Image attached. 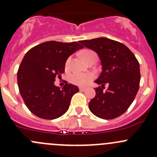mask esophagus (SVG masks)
<instances>
[{"label": "esophagus", "instance_id": "1", "mask_svg": "<svg viewBox=\"0 0 157 157\" xmlns=\"http://www.w3.org/2000/svg\"><path fill=\"white\" fill-rule=\"evenodd\" d=\"M79 90H80V91L83 92V91H85V90H86V88H85V87H80V88H79Z\"/></svg>", "mask_w": 157, "mask_h": 157}]
</instances>
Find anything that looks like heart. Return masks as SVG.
Masks as SVG:
<instances>
[{
  "label": "heart",
  "mask_w": 157,
  "mask_h": 157,
  "mask_svg": "<svg viewBox=\"0 0 157 157\" xmlns=\"http://www.w3.org/2000/svg\"><path fill=\"white\" fill-rule=\"evenodd\" d=\"M81 55L83 59L86 61H89L91 58H96V54L92 50H84L81 52ZM71 58H68L65 62V68L68 69ZM70 81L75 85L78 86H84L87 84L89 82L91 81L93 79V75L90 73H78L76 72L71 74L69 77Z\"/></svg>",
  "instance_id": "b5f03b06"
}]
</instances>
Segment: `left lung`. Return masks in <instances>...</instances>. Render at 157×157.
<instances>
[{"label":"left lung","instance_id":"8db88e82","mask_svg":"<svg viewBox=\"0 0 157 157\" xmlns=\"http://www.w3.org/2000/svg\"><path fill=\"white\" fill-rule=\"evenodd\" d=\"M82 46L99 55L102 71L95 81L96 96L89 102L92 113L102 119H113L124 114L139 90L140 65L134 54L124 44L107 38L80 41ZM108 85L105 90V85Z\"/></svg>","mask_w":157,"mask_h":157}]
</instances>
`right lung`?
<instances>
[{
    "label": "right lung",
    "instance_id": "add662e5",
    "mask_svg": "<svg viewBox=\"0 0 157 157\" xmlns=\"http://www.w3.org/2000/svg\"><path fill=\"white\" fill-rule=\"evenodd\" d=\"M83 46L76 42L49 41L26 52L17 71V83L26 107L35 115L52 120L64 115L71 98L79 91L67 83L61 89L55 85V78L64 73L70 55Z\"/></svg>",
    "mask_w": 157,
    "mask_h": 157
}]
</instances>
